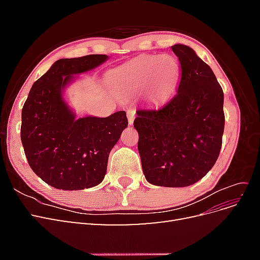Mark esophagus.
<instances>
[{
    "label": "esophagus",
    "instance_id": "34e87169",
    "mask_svg": "<svg viewBox=\"0 0 260 260\" xmlns=\"http://www.w3.org/2000/svg\"><path fill=\"white\" fill-rule=\"evenodd\" d=\"M127 116H128L129 124L131 125L133 123V120H135V117H136V109L135 108H129L127 111Z\"/></svg>",
    "mask_w": 260,
    "mask_h": 260
}]
</instances>
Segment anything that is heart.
<instances>
[{
	"label": "heart",
	"instance_id": "1",
	"mask_svg": "<svg viewBox=\"0 0 260 260\" xmlns=\"http://www.w3.org/2000/svg\"><path fill=\"white\" fill-rule=\"evenodd\" d=\"M180 67L170 55H143L109 74V83L118 92H146L154 101L169 96L179 81Z\"/></svg>",
	"mask_w": 260,
	"mask_h": 260
}]
</instances>
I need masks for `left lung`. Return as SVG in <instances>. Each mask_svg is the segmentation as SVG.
Segmentation results:
<instances>
[{"mask_svg":"<svg viewBox=\"0 0 260 260\" xmlns=\"http://www.w3.org/2000/svg\"><path fill=\"white\" fill-rule=\"evenodd\" d=\"M171 49L181 68L176 95L162 105L138 109L133 125L146 180L181 187L205 177L218 158L224 129L223 91L190 46Z\"/></svg>","mask_w":260,"mask_h":260,"instance_id":"obj_1","label":"left lung"}]
</instances>
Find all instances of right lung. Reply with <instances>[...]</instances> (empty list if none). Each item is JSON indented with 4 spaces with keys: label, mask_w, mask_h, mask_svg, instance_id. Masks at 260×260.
I'll use <instances>...</instances> for the list:
<instances>
[{
    "label": "right lung",
    "mask_w": 260,
    "mask_h": 260,
    "mask_svg": "<svg viewBox=\"0 0 260 260\" xmlns=\"http://www.w3.org/2000/svg\"><path fill=\"white\" fill-rule=\"evenodd\" d=\"M107 59L92 54L62 58L34 83L21 111L20 138L27 160L45 183L61 190H83L103 181L108 156L128 125L124 111L106 118L75 119L61 90L73 75Z\"/></svg>",
    "instance_id": "right-lung-1"
}]
</instances>
